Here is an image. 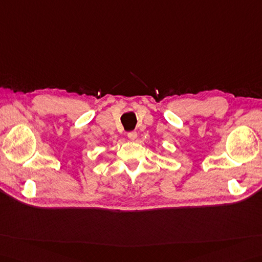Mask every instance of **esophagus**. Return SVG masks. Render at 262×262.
Segmentation results:
<instances>
[{
	"instance_id": "1",
	"label": "esophagus",
	"mask_w": 262,
	"mask_h": 262,
	"mask_svg": "<svg viewBox=\"0 0 262 262\" xmlns=\"http://www.w3.org/2000/svg\"><path fill=\"white\" fill-rule=\"evenodd\" d=\"M127 136H128L130 141H135L136 137H137V133L136 132H129L128 134H127Z\"/></svg>"
}]
</instances>
